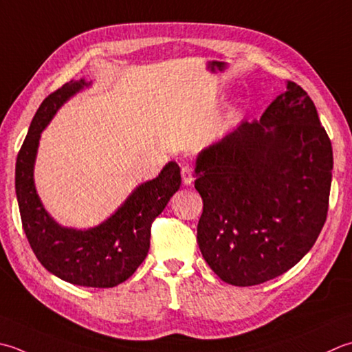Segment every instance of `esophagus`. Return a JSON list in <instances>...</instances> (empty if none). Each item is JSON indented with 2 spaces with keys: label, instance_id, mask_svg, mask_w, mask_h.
<instances>
[{
  "label": "esophagus",
  "instance_id": "1",
  "mask_svg": "<svg viewBox=\"0 0 352 352\" xmlns=\"http://www.w3.org/2000/svg\"><path fill=\"white\" fill-rule=\"evenodd\" d=\"M182 178H183V184L189 186L194 182V177H192V169L189 166H183L182 168Z\"/></svg>",
  "mask_w": 352,
  "mask_h": 352
}]
</instances>
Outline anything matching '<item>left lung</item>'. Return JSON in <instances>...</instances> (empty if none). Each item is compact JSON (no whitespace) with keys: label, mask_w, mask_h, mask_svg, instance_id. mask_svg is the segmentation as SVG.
<instances>
[{"label":"left lung","mask_w":352,"mask_h":352,"mask_svg":"<svg viewBox=\"0 0 352 352\" xmlns=\"http://www.w3.org/2000/svg\"><path fill=\"white\" fill-rule=\"evenodd\" d=\"M195 174L204 261L227 284L258 285L290 270L318 239L333 148L313 100L288 82L259 120H243L203 149Z\"/></svg>","instance_id":"8db88e82"}]
</instances>
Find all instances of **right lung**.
Returning a JSON list of instances; mask_svg holds the SVG:
<instances>
[{"label": "right lung", "mask_w": 352, "mask_h": 352, "mask_svg": "<svg viewBox=\"0 0 352 352\" xmlns=\"http://www.w3.org/2000/svg\"><path fill=\"white\" fill-rule=\"evenodd\" d=\"M91 85L70 80L44 99L30 123L15 168V189L21 221L33 253L48 272L80 287L111 288L134 274L149 250L151 224L180 189L182 175L175 162L160 174L137 186L105 221L88 227L60 226L44 208L34 186L41 133L76 93Z\"/></svg>", "instance_id": "add662e5"}]
</instances>
